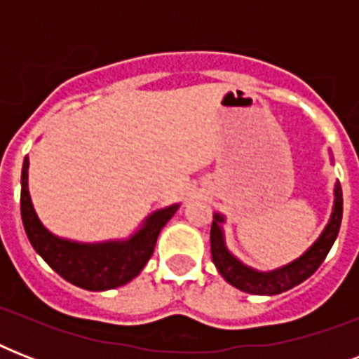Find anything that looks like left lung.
<instances>
[{
	"instance_id": "1",
	"label": "left lung",
	"mask_w": 359,
	"mask_h": 359,
	"mask_svg": "<svg viewBox=\"0 0 359 359\" xmlns=\"http://www.w3.org/2000/svg\"><path fill=\"white\" fill-rule=\"evenodd\" d=\"M341 219H343V191L341 184H335V201H334V212L330 218L326 229L318 240L309 248V250L290 262L287 266L278 268L273 272H257L253 268L245 266L238 259L231 255L224 242V231L219 224L224 222L222 214L214 216L212 227H210V253H212V262L218 268V272L224 276L227 283H231L236 289L250 292V294H279L285 290L292 289L302 281H306L309 276L317 272V268L323 264V261L332 250L335 238L339 235Z\"/></svg>"
}]
</instances>
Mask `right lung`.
<instances>
[{
    "mask_svg": "<svg viewBox=\"0 0 359 359\" xmlns=\"http://www.w3.org/2000/svg\"><path fill=\"white\" fill-rule=\"evenodd\" d=\"M27 168H29V160L25 156L22 168V194H20V212H22L25 235L36 253L50 264L52 270L80 289L108 290L134 279L151 259L162 227L173 218V214L179 208V205H171L168 208L156 210L128 240L102 242V244L70 242L52 235L41 224V219L36 218L27 190Z\"/></svg>",
    "mask_w": 359,
    "mask_h": 359,
    "instance_id": "add662e5",
    "label": "right lung"
}]
</instances>
